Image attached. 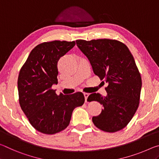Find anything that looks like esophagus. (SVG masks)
<instances>
[{"label":"esophagus","instance_id":"esophagus-1","mask_svg":"<svg viewBox=\"0 0 159 159\" xmlns=\"http://www.w3.org/2000/svg\"><path fill=\"white\" fill-rule=\"evenodd\" d=\"M84 98H85V102H87V97H89V93H84Z\"/></svg>","mask_w":159,"mask_h":159}]
</instances>
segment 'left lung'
Returning <instances> with one entry per match:
<instances>
[{
  "instance_id": "8db88e82",
  "label": "left lung",
  "mask_w": 159,
  "mask_h": 159,
  "mask_svg": "<svg viewBox=\"0 0 159 159\" xmlns=\"http://www.w3.org/2000/svg\"><path fill=\"white\" fill-rule=\"evenodd\" d=\"M76 43L89 59L94 74L108 83L106 97L93 93L87 98L103 106L100 115L92 118L93 124L104 132L120 130L133 118L139 103L142 78L133 56L126 45L117 40H77Z\"/></svg>"
}]
</instances>
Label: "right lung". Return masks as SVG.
Returning a JSON list of instances; mask_svg holds the SVG:
<instances>
[{"mask_svg":"<svg viewBox=\"0 0 159 159\" xmlns=\"http://www.w3.org/2000/svg\"><path fill=\"white\" fill-rule=\"evenodd\" d=\"M75 41H53L39 44L30 52L17 80L19 103L30 124L41 133L53 134L69 125L74 109L84 103L82 92L57 95L58 61Z\"/></svg>","mask_w":159,"mask_h":159,"instance_id":"add662e5","label":"right lung"}]
</instances>
